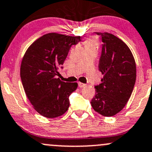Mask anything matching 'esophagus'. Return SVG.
<instances>
[{
	"instance_id": "obj_1",
	"label": "esophagus",
	"mask_w": 152,
	"mask_h": 152,
	"mask_svg": "<svg viewBox=\"0 0 152 152\" xmlns=\"http://www.w3.org/2000/svg\"><path fill=\"white\" fill-rule=\"evenodd\" d=\"M86 86V84H83V83H81V82H79V86L80 88L84 87V86Z\"/></svg>"
}]
</instances>
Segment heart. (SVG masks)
<instances>
[{
	"mask_svg": "<svg viewBox=\"0 0 152 152\" xmlns=\"http://www.w3.org/2000/svg\"><path fill=\"white\" fill-rule=\"evenodd\" d=\"M97 45L98 41L97 39H96V38L95 37L89 38V39H86V40L84 42L85 49H87V48H96Z\"/></svg>",
	"mask_w": 152,
	"mask_h": 152,
	"instance_id": "b5f03b06",
	"label": "heart"
}]
</instances>
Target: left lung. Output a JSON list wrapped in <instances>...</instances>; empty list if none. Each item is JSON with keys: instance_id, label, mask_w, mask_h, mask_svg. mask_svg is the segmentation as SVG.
<instances>
[{"instance_id": "8db88e82", "label": "left lung", "mask_w": 152, "mask_h": 152, "mask_svg": "<svg viewBox=\"0 0 152 152\" xmlns=\"http://www.w3.org/2000/svg\"><path fill=\"white\" fill-rule=\"evenodd\" d=\"M102 37V49L99 70L104 75L95 86L91 104L95 111L111 117L123 109L131 97L136 78L134 58L127 45L107 32H96Z\"/></svg>"}]
</instances>
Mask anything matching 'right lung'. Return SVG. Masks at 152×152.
I'll return each mask as SVG.
<instances>
[{"mask_svg":"<svg viewBox=\"0 0 152 152\" xmlns=\"http://www.w3.org/2000/svg\"><path fill=\"white\" fill-rule=\"evenodd\" d=\"M81 39L80 36L48 33L26 50L20 76L26 96L41 115L54 118L68 110L69 96L77 89L78 84L61 81L57 78L58 68L64 63L71 47Z\"/></svg>","mask_w":152,"mask_h":152,"instance_id":"1","label":"right lung"}]
</instances>
